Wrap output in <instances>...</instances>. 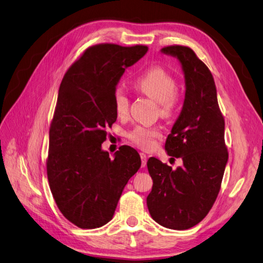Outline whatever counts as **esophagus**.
<instances>
[{"label":"esophagus","mask_w":263,"mask_h":263,"mask_svg":"<svg viewBox=\"0 0 263 263\" xmlns=\"http://www.w3.org/2000/svg\"><path fill=\"white\" fill-rule=\"evenodd\" d=\"M140 156H141V159H142V167H145V166H146V162H147V156H146V154L141 153Z\"/></svg>","instance_id":"1"}]
</instances>
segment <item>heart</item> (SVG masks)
I'll list each match as a JSON object with an SVG mask.
<instances>
[{
    "instance_id": "heart-1",
    "label": "heart",
    "mask_w": 263,
    "mask_h": 263,
    "mask_svg": "<svg viewBox=\"0 0 263 263\" xmlns=\"http://www.w3.org/2000/svg\"><path fill=\"white\" fill-rule=\"evenodd\" d=\"M134 85L144 95L159 104V114L163 117H169L174 112L177 103V82L163 67L155 66L145 71L134 81ZM114 105L119 117L128 114L130 99L123 88L118 87L115 90ZM158 137L160 129L157 126H137L129 133V139L143 148L153 146L154 140Z\"/></svg>"
}]
</instances>
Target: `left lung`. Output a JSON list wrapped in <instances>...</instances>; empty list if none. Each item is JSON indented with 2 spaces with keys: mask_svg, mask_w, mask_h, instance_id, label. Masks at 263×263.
I'll return each instance as SVG.
<instances>
[{
  "mask_svg": "<svg viewBox=\"0 0 263 263\" xmlns=\"http://www.w3.org/2000/svg\"><path fill=\"white\" fill-rule=\"evenodd\" d=\"M160 52L179 61L184 78L182 110L165 143L166 153L180 157L182 165L173 169L158 158L147 160L153 188L146 204L159 225L183 231L206 216L221 189L228 160L225 122L213 76L196 53L182 46Z\"/></svg>",
  "mask_w": 263,
  "mask_h": 263,
  "instance_id": "obj_1",
  "label": "left lung"
}]
</instances>
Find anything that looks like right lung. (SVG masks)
Wrapping results in <instances>:
<instances>
[{"instance_id":"right-lung-1","label":"right lung","mask_w":263,"mask_h":263,"mask_svg":"<svg viewBox=\"0 0 263 263\" xmlns=\"http://www.w3.org/2000/svg\"><path fill=\"white\" fill-rule=\"evenodd\" d=\"M147 50L110 44L90 47L67 70L59 88L47 174L59 210L80 228L107 224L125 184L141 167L134 148L123 145L111 159L101 144L106 128L117 120L118 83Z\"/></svg>"}]
</instances>
